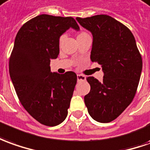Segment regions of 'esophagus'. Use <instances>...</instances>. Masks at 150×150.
Returning a JSON list of instances; mask_svg holds the SVG:
<instances>
[{
  "mask_svg": "<svg viewBox=\"0 0 150 150\" xmlns=\"http://www.w3.org/2000/svg\"><path fill=\"white\" fill-rule=\"evenodd\" d=\"M77 81H85L86 80V77L84 75H82V74H77Z\"/></svg>",
  "mask_w": 150,
  "mask_h": 150,
  "instance_id": "obj_1",
  "label": "esophagus"
}]
</instances>
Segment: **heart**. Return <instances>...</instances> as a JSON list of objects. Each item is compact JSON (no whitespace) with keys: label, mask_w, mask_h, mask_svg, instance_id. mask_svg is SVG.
Segmentation results:
<instances>
[{"label":"heart","mask_w":150,"mask_h":150,"mask_svg":"<svg viewBox=\"0 0 150 150\" xmlns=\"http://www.w3.org/2000/svg\"><path fill=\"white\" fill-rule=\"evenodd\" d=\"M87 36H89V34H87L86 33H84V32H81L77 35V39L81 38H85V37H87ZM63 39H64V36H61L60 38H59V43H61L63 42Z\"/></svg>","instance_id":"1"}]
</instances>
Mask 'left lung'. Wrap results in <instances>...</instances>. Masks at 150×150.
Here are the masks:
<instances>
[{
    "label": "left lung",
    "instance_id": "8db88e82",
    "mask_svg": "<svg viewBox=\"0 0 150 150\" xmlns=\"http://www.w3.org/2000/svg\"><path fill=\"white\" fill-rule=\"evenodd\" d=\"M92 34L91 60L100 65V81L89 77L90 92L84 101L90 116L99 122H110L120 115L135 96L142 71V59L132 32L112 17L98 14L76 18Z\"/></svg>",
    "mask_w": 150,
    "mask_h": 150
}]
</instances>
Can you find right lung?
I'll list each match as a JSON object with an SVG mask.
<instances>
[{"label": "right lung", "instance_id": "add662e5", "mask_svg": "<svg viewBox=\"0 0 150 150\" xmlns=\"http://www.w3.org/2000/svg\"><path fill=\"white\" fill-rule=\"evenodd\" d=\"M70 28L80 29L72 17L38 15L22 26L10 58V79L22 105L49 127L65 120L77 83L75 73H51L50 67L59 54V38Z\"/></svg>", "mask_w": 150, "mask_h": 150}]
</instances>
